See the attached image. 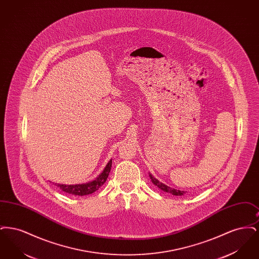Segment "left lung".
<instances>
[{"instance_id": "obj_1", "label": "left lung", "mask_w": 259, "mask_h": 259, "mask_svg": "<svg viewBox=\"0 0 259 259\" xmlns=\"http://www.w3.org/2000/svg\"><path fill=\"white\" fill-rule=\"evenodd\" d=\"M149 178H150L151 183H152L153 185H156L157 187L160 188L161 190H163V191H165V192H167V193H171L172 195H175V196H182V195H184L185 193V191L178 190V189L172 188V187H170V186H168V185L162 184L158 180H156L154 177H152L151 174H149Z\"/></svg>"}]
</instances>
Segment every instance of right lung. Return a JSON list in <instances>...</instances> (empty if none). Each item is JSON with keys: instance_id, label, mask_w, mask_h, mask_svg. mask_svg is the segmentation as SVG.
Returning <instances> with one entry per match:
<instances>
[{"instance_id": "add662e5", "label": "right lung", "mask_w": 259, "mask_h": 259, "mask_svg": "<svg viewBox=\"0 0 259 259\" xmlns=\"http://www.w3.org/2000/svg\"><path fill=\"white\" fill-rule=\"evenodd\" d=\"M111 163L112 162L111 159L107 164V166L105 167L104 171L101 172L98 177L92 182H89L87 184H81V185H66L55 184V185H57V187H59L62 191L72 194V195L83 196V195L91 194V193L95 192L96 190H98L99 188L106 183V181L109 177V174L111 172Z\"/></svg>"}]
</instances>
